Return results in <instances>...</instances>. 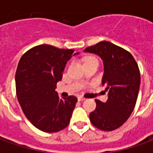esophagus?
Here are the masks:
<instances>
[{
  "instance_id": "obj_1",
  "label": "esophagus",
  "mask_w": 153,
  "mask_h": 153,
  "mask_svg": "<svg viewBox=\"0 0 153 153\" xmlns=\"http://www.w3.org/2000/svg\"><path fill=\"white\" fill-rule=\"evenodd\" d=\"M85 99H86V98H84L83 97H79V98H78V100H79V102H81V101H84Z\"/></svg>"
}]
</instances>
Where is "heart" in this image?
<instances>
[{"mask_svg":"<svg viewBox=\"0 0 153 153\" xmlns=\"http://www.w3.org/2000/svg\"><path fill=\"white\" fill-rule=\"evenodd\" d=\"M93 59H96V58L93 56H88V57H87L86 59H85V61H87V60H93Z\"/></svg>","mask_w":153,"mask_h":153,"instance_id":"b5f03b06","label":"heart"}]
</instances>
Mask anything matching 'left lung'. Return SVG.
I'll list each match as a JSON object with an SVG mask.
<instances>
[{
    "label": "left lung",
    "mask_w": 153,
    "mask_h": 153,
    "mask_svg": "<svg viewBox=\"0 0 153 153\" xmlns=\"http://www.w3.org/2000/svg\"><path fill=\"white\" fill-rule=\"evenodd\" d=\"M84 51L102 58V83L108 91L106 102L95 100L96 109L89 114L90 121L101 130L112 131L120 127L134 111L140 86L138 64L128 51L106 41L87 47Z\"/></svg>",
    "instance_id": "obj_1"
}]
</instances>
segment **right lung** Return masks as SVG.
Instances as JSON below:
<instances>
[{
    "label": "right lung",
    "mask_w": 153,
    "mask_h": 153,
    "mask_svg": "<svg viewBox=\"0 0 153 153\" xmlns=\"http://www.w3.org/2000/svg\"><path fill=\"white\" fill-rule=\"evenodd\" d=\"M71 49L39 45L26 51L15 74L16 95L23 112L36 128L55 133L66 128L76 97L60 98L55 91L67 61L79 54Z\"/></svg>",
    "instance_id": "add662e5"
}]
</instances>
